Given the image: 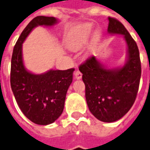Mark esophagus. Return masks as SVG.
<instances>
[{"instance_id": "esophagus-1", "label": "esophagus", "mask_w": 150, "mask_h": 150, "mask_svg": "<svg viewBox=\"0 0 150 150\" xmlns=\"http://www.w3.org/2000/svg\"><path fill=\"white\" fill-rule=\"evenodd\" d=\"M74 79H76V80H80V79L82 78V74L79 70H75L74 73Z\"/></svg>"}]
</instances>
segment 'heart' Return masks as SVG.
I'll list each match as a JSON object with an SVG mask.
<instances>
[{
	"label": "heart",
	"instance_id": "b5f03b06",
	"mask_svg": "<svg viewBox=\"0 0 150 150\" xmlns=\"http://www.w3.org/2000/svg\"><path fill=\"white\" fill-rule=\"evenodd\" d=\"M92 31V25L91 24H87L82 26L81 28L76 30L71 34L67 41V45L73 50H77L87 42ZM100 35V31L97 30L94 32V37L98 39Z\"/></svg>",
	"mask_w": 150,
	"mask_h": 150
}]
</instances>
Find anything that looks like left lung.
<instances>
[{"instance_id": "8db88e82", "label": "left lung", "mask_w": 150, "mask_h": 150, "mask_svg": "<svg viewBox=\"0 0 150 150\" xmlns=\"http://www.w3.org/2000/svg\"><path fill=\"white\" fill-rule=\"evenodd\" d=\"M108 21V32L122 35L126 42L127 59L124 66L108 69L91 56L79 67L90 111L104 122L118 121L130 110L136 100L141 77L137 44L120 21L111 17Z\"/></svg>"}]
</instances>
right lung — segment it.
<instances>
[{
  "instance_id": "add662e5",
  "label": "right lung",
  "mask_w": 150,
  "mask_h": 150,
  "mask_svg": "<svg viewBox=\"0 0 150 150\" xmlns=\"http://www.w3.org/2000/svg\"><path fill=\"white\" fill-rule=\"evenodd\" d=\"M57 22L58 19L54 17L37 16L32 19L21 32L11 57V87L15 100L30 121L42 125L54 122L63 113L74 69H50L44 74H32L24 65L22 44L35 27H51Z\"/></svg>"
}]
</instances>
